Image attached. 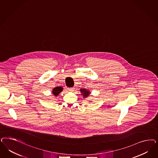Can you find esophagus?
<instances>
[{
  "label": "esophagus",
  "instance_id": "obj_1",
  "mask_svg": "<svg viewBox=\"0 0 158 158\" xmlns=\"http://www.w3.org/2000/svg\"><path fill=\"white\" fill-rule=\"evenodd\" d=\"M68 89V90L69 91L72 92L74 90V88H67Z\"/></svg>",
  "mask_w": 158,
  "mask_h": 158
}]
</instances>
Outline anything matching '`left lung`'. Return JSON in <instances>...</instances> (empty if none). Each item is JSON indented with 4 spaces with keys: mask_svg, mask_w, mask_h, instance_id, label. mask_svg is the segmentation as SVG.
Returning <instances> with one entry per match:
<instances>
[{
    "mask_svg": "<svg viewBox=\"0 0 158 158\" xmlns=\"http://www.w3.org/2000/svg\"><path fill=\"white\" fill-rule=\"evenodd\" d=\"M80 92H81V94L82 95V97L84 98H87V97H89V94H90V91L88 90V89H85V88H82V89H80ZM89 102H91V101H89Z\"/></svg>",
    "mask_w": 158,
    "mask_h": 158,
    "instance_id": "left-lung-1",
    "label": "left lung"
}]
</instances>
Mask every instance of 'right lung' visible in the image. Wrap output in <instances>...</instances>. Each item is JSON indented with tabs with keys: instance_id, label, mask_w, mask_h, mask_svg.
I'll use <instances>...</instances> for the list:
<instances>
[{
	"instance_id": "right-lung-1",
	"label": "right lung",
	"mask_w": 158,
	"mask_h": 158,
	"mask_svg": "<svg viewBox=\"0 0 158 158\" xmlns=\"http://www.w3.org/2000/svg\"><path fill=\"white\" fill-rule=\"evenodd\" d=\"M63 88L61 87H55V88H54L53 89V90H52V93H53V94L55 95V96H56L57 97V95H59V94L62 91V90H63Z\"/></svg>"
}]
</instances>
